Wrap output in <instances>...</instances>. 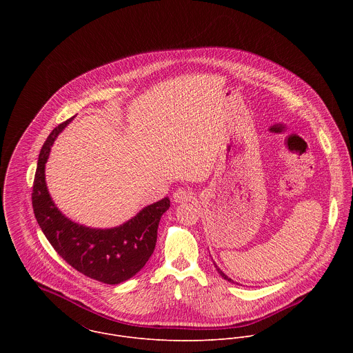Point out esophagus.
<instances>
[{
    "instance_id": "1",
    "label": "esophagus",
    "mask_w": 353,
    "mask_h": 353,
    "mask_svg": "<svg viewBox=\"0 0 353 353\" xmlns=\"http://www.w3.org/2000/svg\"><path fill=\"white\" fill-rule=\"evenodd\" d=\"M194 199L192 190L185 189V188H179L174 192L172 194V200L176 203H183V202L192 201Z\"/></svg>"
}]
</instances>
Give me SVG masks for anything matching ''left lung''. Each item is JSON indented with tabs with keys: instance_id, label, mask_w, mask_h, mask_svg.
Listing matches in <instances>:
<instances>
[{
	"instance_id": "obj_1",
	"label": "left lung",
	"mask_w": 353,
	"mask_h": 353,
	"mask_svg": "<svg viewBox=\"0 0 353 353\" xmlns=\"http://www.w3.org/2000/svg\"><path fill=\"white\" fill-rule=\"evenodd\" d=\"M214 266H216V263H214ZM216 269H217V272H219V273H220V276H221V277H223V279H225V280H228V281H231V283H234V281H232V280H231V279H228V276H225V274H224V273H223V272H221V270H220V269H219V268H217V266H216Z\"/></svg>"
}]
</instances>
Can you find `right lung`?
<instances>
[{
    "label": "right lung",
    "instance_id": "right-lung-1",
    "mask_svg": "<svg viewBox=\"0 0 353 353\" xmlns=\"http://www.w3.org/2000/svg\"><path fill=\"white\" fill-rule=\"evenodd\" d=\"M72 119L59 123L41 150L32 186L34 213L54 250L72 268L104 284H119L139 273L150 259L160 217L170 208V200L164 197L148 205L129 221L108 230L84 227L65 217L51 200L45 165L54 140Z\"/></svg>",
    "mask_w": 353,
    "mask_h": 353
}]
</instances>
